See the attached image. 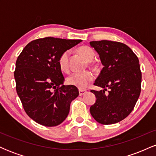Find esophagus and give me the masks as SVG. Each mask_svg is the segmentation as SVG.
<instances>
[{
  "instance_id": "esophagus-1",
  "label": "esophagus",
  "mask_w": 156,
  "mask_h": 156,
  "mask_svg": "<svg viewBox=\"0 0 156 156\" xmlns=\"http://www.w3.org/2000/svg\"><path fill=\"white\" fill-rule=\"evenodd\" d=\"M78 92H79V95L80 96L83 95V94H85L86 93H87V91L84 90V89H79V90H78Z\"/></svg>"
}]
</instances>
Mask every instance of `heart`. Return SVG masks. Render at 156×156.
<instances>
[{
    "label": "heart",
    "instance_id": "obj_1",
    "mask_svg": "<svg viewBox=\"0 0 156 156\" xmlns=\"http://www.w3.org/2000/svg\"><path fill=\"white\" fill-rule=\"evenodd\" d=\"M77 52L88 62L91 67H94L92 61L95 56L94 50L89 46H80L77 49ZM69 51H65L60 55L58 58V66L60 69L63 72H67L69 70ZM93 75L88 70L82 72L73 73L67 78V83L69 85L74 86L78 89H84L92 82Z\"/></svg>",
    "mask_w": 156,
    "mask_h": 156
}]
</instances>
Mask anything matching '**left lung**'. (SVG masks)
Masks as SVG:
<instances>
[{"mask_svg":"<svg viewBox=\"0 0 156 156\" xmlns=\"http://www.w3.org/2000/svg\"><path fill=\"white\" fill-rule=\"evenodd\" d=\"M103 65L94 85L103 90H91L96 101L90 113L103 125L119 122L131 113L141 92V72L139 58L126 44L108 40L92 41ZM108 93H105L107 88Z\"/></svg>","mask_w":156,"mask_h":156,"instance_id":"left-lung-1","label":"left lung"}]
</instances>
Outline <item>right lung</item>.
<instances>
[{
  "instance_id": "obj_1",
  "label": "right lung",
  "mask_w": 156,
  "mask_h": 156,
  "mask_svg": "<svg viewBox=\"0 0 156 156\" xmlns=\"http://www.w3.org/2000/svg\"><path fill=\"white\" fill-rule=\"evenodd\" d=\"M80 39L45 37L29 42L16 62V90L25 112L39 124L58 125L67 117L70 103L79 94L76 87L63 85L64 78L58 66L64 51Z\"/></svg>"
}]
</instances>
